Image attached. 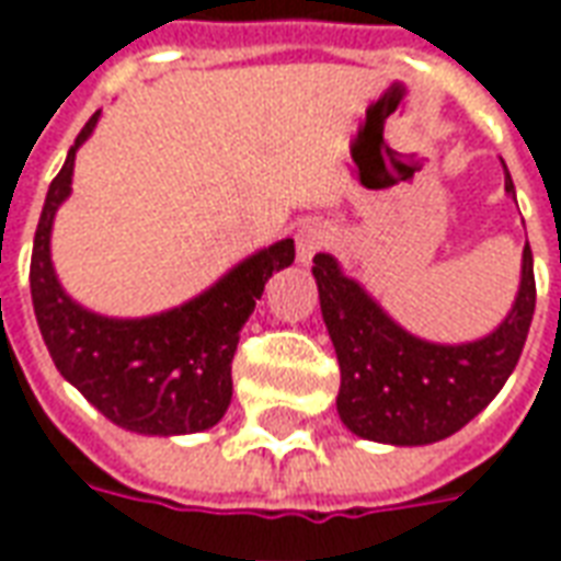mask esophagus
<instances>
[{"instance_id": "34e87169", "label": "esophagus", "mask_w": 561, "mask_h": 561, "mask_svg": "<svg viewBox=\"0 0 561 561\" xmlns=\"http://www.w3.org/2000/svg\"><path fill=\"white\" fill-rule=\"evenodd\" d=\"M297 264H304V267H309L312 264V257L321 252V249H328L330 245V228L328 225H321V221H306V225H300L297 228Z\"/></svg>"}]
</instances>
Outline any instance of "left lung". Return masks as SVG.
Here are the masks:
<instances>
[{
    "label": "left lung",
    "mask_w": 561,
    "mask_h": 561,
    "mask_svg": "<svg viewBox=\"0 0 561 561\" xmlns=\"http://www.w3.org/2000/svg\"><path fill=\"white\" fill-rule=\"evenodd\" d=\"M505 192L517 201L507 168ZM312 264L342 373L336 412L354 435L397 447L433 445L478 417L505 388L535 316L529 243L511 312L493 333L459 345L421 340L400 328L328 252H318Z\"/></svg>",
    "instance_id": "obj_1"
}]
</instances>
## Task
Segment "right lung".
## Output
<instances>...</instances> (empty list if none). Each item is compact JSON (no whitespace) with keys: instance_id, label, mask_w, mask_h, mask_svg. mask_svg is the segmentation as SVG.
<instances>
[{"instance_id":"add662e5","label":"right lung","mask_w":561,"mask_h":561,"mask_svg":"<svg viewBox=\"0 0 561 561\" xmlns=\"http://www.w3.org/2000/svg\"><path fill=\"white\" fill-rule=\"evenodd\" d=\"M99 114L80 128L62 171L47 188L32 245L30 288L38 330L59 376L123 430L140 435L204 433L231 405V360L240 330L273 273L291 267L294 240L257 249L192 300L147 318L92 312L59 285L50 261L56 209L71 195L75 156Z\"/></svg>"}]
</instances>
